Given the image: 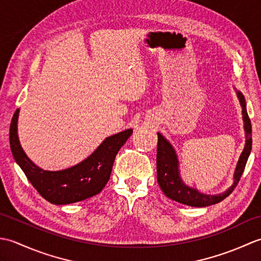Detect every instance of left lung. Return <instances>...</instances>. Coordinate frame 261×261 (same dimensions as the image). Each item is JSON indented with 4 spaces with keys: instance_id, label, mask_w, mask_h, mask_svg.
I'll list each match as a JSON object with an SVG mask.
<instances>
[{
    "instance_id": "8db88e82",
    "label": "left lung",
    "mask_w": 261,
    "mask_h": 261,
    "mask_svg": "<svg viewBox=\"0 0 261 261\" xmlns=\"http://www.w3.org/2000/svg\"><path fill=\"white\" fill-rule=\"evenodd\" d=\"M238 97L240 99V104L242 107L243 121H245V130L247 134L246 146L238 162L236 173H234V182L228 191H225L219 195H205L199 193L195 188H191L184 184L179 176L178 170V160H177L176 152L170 143L165 138L158 134V145H157V180L162 188V191L167 197L174 199V201L188 205V206L204 207L208 205H213L223 201L233 192L236 186L239 182L241 176L245 170L247 160L249 154L251 152L252 139H251V122L249 119L246 109V101L240 92H238Z\"/></svg>"
}]
</instances>
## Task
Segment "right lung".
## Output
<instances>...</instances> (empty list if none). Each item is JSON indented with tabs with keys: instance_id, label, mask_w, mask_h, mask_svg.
<instances>
[{
	"instance_id": "add662e5",
	"label": "right lung",
	"mask_w": 261,
	"mask_h": 261,
	"mask_svg": "<svg viewBox=\"0 0 261 261\" xmlns=\"http://www.w3.org/2000/svg\"><path fill=\"white\" fill-rule=\"evenodd\" d=\"M18 116L19 110H16L10 125L11 151L37 192L48 202L57 205L81 202L97 195L110 179L116 153L132 135V130L127 129L111 136L81 164L65 170L47 171L37 167L21 148L16 134Z\"/></svg>"
}]
</instances>
